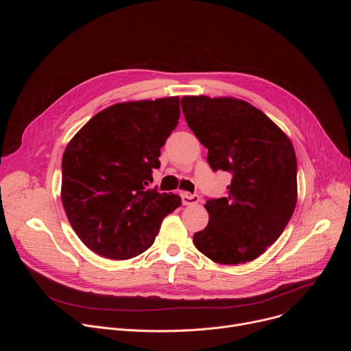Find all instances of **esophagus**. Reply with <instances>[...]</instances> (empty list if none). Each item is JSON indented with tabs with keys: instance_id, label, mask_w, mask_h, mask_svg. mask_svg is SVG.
I'll use <instances>...</instances> for the list:
<instances>
[{
	"instance_id": "1",
	"label": "esophagus",
	"mask_w": 351,
	"mask_h": 351,
	"mask_svg": "<svg viewBox=\"0 0 351 351\" xmlns=\"http://www.w3.org/2000/svg\"><path fill=\"white\" fill-rule=\"evenodd\" d=\"M180 197H182V203L183 206H191V204H197L198 203V194H191L189 191H182L180 193Z\"/></svg>"
}]
</instances>
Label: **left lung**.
<instances>
[{
    "instance_id": "left-lung-1",
    "label": "left lung",
    "mask_w": 351,
    "mask_h": 351,
    "mask_svg": "<svg viewBox=\"0 0 351 351\" xmlns=\"http://www.w3.org/2000/svg\"><path fill=\"white\" fill-rule=\"evenodd\" d=\"M184 119L208 148L213 171L232 182L225 197L208 198L210 221L193 243L215 263L256 260L275 243L297 202V160L289 137L260 110L236 98L186 95Z\"/></svg>"
}]
</instances>
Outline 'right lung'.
I'll return each mask as SVG.
<instances>
[{"label":"right lung","instance_id":"add662e5","mask_svg":"<svg viewBox=\"0 0 351 351\" xmlns=\"http://www.w3.org/2000/svg\"><path fill=\"white\" fill-rule=\"evenodd\" d=\"M179 97L115 104L94 115L62 157L61 198L80 240L111 260L141 254L182 198L148 189L178 126Z\"/></svg>","mask_w":351,"mask_h":351}]
</instances>
